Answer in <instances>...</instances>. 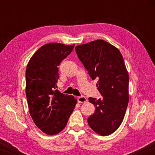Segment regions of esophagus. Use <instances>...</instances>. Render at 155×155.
<instances>
[{"instance_id": "esophagus-1", "label": "esophagus", "mask_w": 155, "mask_h": 155, "mask_svg": "<svg viewBox=\"0 0 155 155\" xmlns=\"http://www.w3.org/2000/svg\"><path fill=\"white\" fill-rule=\"evenodd\" d=\"M77 101H78V103H85V102L87 101V98H86L85 96H81L78 97Z\"/></svg>"}]
</instances>
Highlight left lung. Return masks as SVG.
<instances>
[{"instance_id": "1", "label": "left lung", "mask_w": 155, "mask_h": 155, "mask_svg": "<svg viewBox=\"0 0 155 155\" xmlns=\"http://www.w3.org/2000/svg\"><path fill=\"white\" fill-rule=\"evenodd\" d=\"M76 52L103 98H89L95 112L88 124L102 136L111 134L124 119L128 103L129 77L121 52L106 41L98 40L77 46Z\"/></svg>"}]
</instances>
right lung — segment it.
<instances>
[{"instance_id": "right-lung-1", "label": "right lung", "mask_w": 155, "mask_h": 155, "mask_svg": "<svg viewBox=\"0 0 155 155\" xmlns=\"http://www.w3.org/2000/svg\"><path fill=\"white\" fill-rule=\"evenodd\" d=\"M74 45L45 44L28 63L26 70V96L31 116L42 132L52 135L67 124L77 100L55 90L61 62L71 53Z\"/></svg>"}]
</instances>
